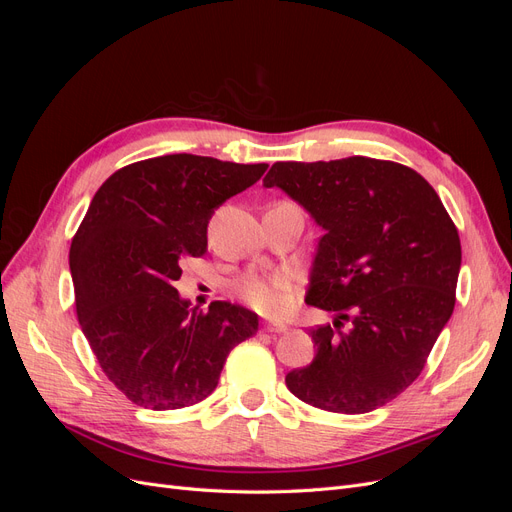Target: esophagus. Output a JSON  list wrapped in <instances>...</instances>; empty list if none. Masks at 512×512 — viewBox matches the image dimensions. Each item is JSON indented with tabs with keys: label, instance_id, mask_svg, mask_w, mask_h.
Instances as JSON below:
<instances>
[{
	"label": "esophagus",
	"instance_id": "obj_1",
	"mask_svg": "<svg viewBox=\"0 0 512 512\" xmlns=\"http://www.w3.org/2000/svg\"><path fill=\"white\" fill-rule=\"evenodd\" d=\"M262 329H265L267 333H286L288 331V327L282 322H265V327Z\"/></svg>",
	"mask_w": 512,
	"mask_h": 512
}]
</instances>
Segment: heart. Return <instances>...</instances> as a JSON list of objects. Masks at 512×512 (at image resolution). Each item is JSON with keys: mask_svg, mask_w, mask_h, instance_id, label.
<instances>
[{"mask_svg": "<svg viewBox=\"0 0 512 512\" xmlns=\"http://www.w3.org/2000/svg\"><path fill=\"white\" fill-rule=\"evenodd\" d=\"M241 299L256 312L267 316H284L292 307L294 284L288 275H247L239 284Z\"/></svg>", "mask_w": 512, "mask_h": 512, "instance_id": "1", "label": "heart"}]
</instances>
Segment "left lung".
<instances>
[{
  "label": "left lung",
  "instance_id": "1",
  "mask_svg": "<svg viewBox=\"0 0 512 512\" xmlns=\"http://www.w3.org/2000/svg\"><path fill=\"white\" fill-rule=\"evenodd\" d=\"M262 185L322 228L305 303L335 312L333 324L309 331L314 361L288 371L286 386L320 410L382 408L418 378L453 314V220L416 170L386 160L275 162Z\"/></svg>",
  "mask_w": 512,
  "mask_h": 512
}]
</instances>
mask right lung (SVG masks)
Wrapping results in <instances>:
<instances>
[{"label":"right lung","mask_w":512,"mask_h":512,"mask_svg":"<svg viewBox=\"0 0 512 512\" xmlns=\"http://www.w3.org/2000/svg\"><path fill=\"white\" fill-rule=\"evenodd\" d=\"M265 170L173 153L123 166L91 200L70 247L76 316L106 378L136 406L198 404L228 352L256 335L250 309L213 301L198 312L175 282L183 258L205 254L213 211Z\"/></svg>","instance_id":"add662e5"}]
</instances>
